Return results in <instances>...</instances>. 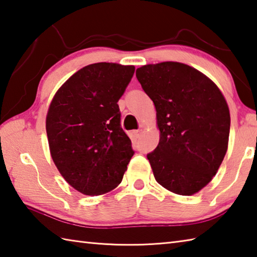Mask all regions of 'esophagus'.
<instances>
[{
    "label": "esophagus",
    "mask_w": 257,
    "mask_h": 257,
    "mask_svg": "<svg viewBox=\"0 0 257 257\" xmlns=\"http://www.w3.org/2000/svg\"><path fill=\"white\" fill-rule=\"evenodd\" d=\"M133 134L136 139H139L141 136V130H136V131H133Z\"/></svg>",
    "instance_id": "1"
}]
</instances>
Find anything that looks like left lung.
<instances>
[{"instance_id": "1", "label": "left lung", "mask_w": 257, "mask_h": 257, "mask_svg": "<svg viewBox=\"0 0 257 257\" xmlns=\"http://www.w3.org/2000/svg\"><path fill=\"white\" fill-rule=\"evenodd\" d=\"M136 77L156 108L160 142L148 154L156 182L193 195L216 174L227 151L231 117L218 87L177 62L144 65Z\"/></svg>"}]
</instances>
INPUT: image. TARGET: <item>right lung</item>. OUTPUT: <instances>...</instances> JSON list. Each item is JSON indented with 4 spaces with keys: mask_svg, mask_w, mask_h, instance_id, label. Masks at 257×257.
<instances>
[{
    "mask_svg": "<svg viewBox=\"0 0 257 257\" xmlns=\"http://www.w3.org/2000/svg\"><path fill=\"white\" fill-rule=\"evenodd\" d=\"M134 71L132 65L115 63L87 65L52 99L46 116L52 159L65 181L83 194L112 191L134 155L117 104Z\"/></svg>",
    "mask_w": 257,
    "mask_h": 257,
    "instance_id": "add662e5",
    "label": "right lung"
}]
</instances>
